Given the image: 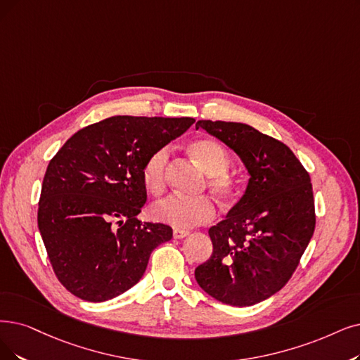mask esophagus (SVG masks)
Instances as JSON below:
<instances>
[{
  "label": "esophagus",
  "instance_id": "obj_1",
  "mask_svg": "<svg viewBox=\"0 0 360 360\" xmlns=\"http://www.w3.org/2000/svg\"><path fill=\"white\" fill-rule=\"evenodd\" d=\"M189 232L188 230H183V229H174V232H172V236H174V239H181L184 236H188Z\"/></svg>",
  "mask_w": 360,
  "mask_h": 360
}]
</instances>
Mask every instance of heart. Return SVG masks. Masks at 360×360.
I'll list each match as a JSON object with an SVG mask.
<instances>
[{
    "label": "heart",
    "instance_id": "heart-1",
    "mask_svg": "<svg viewBox=\"0 0 360 360\" xmlns=\"http://www.w3.org/2000/svg\"><path fill=\"white\" fill-rule=\"evenodd\" d=\"M188 149L198 165L207 172V188L221 202L232 204L238 198L239 188L236 179L227 171L230 156L226 148L217 140L204 137L191 141ZM168 156V148H160L141 165V183L152 195H161L167 188ZM152 217L172 227L188 229L210 223L215 217V205L205 195L191 199L169 196L152 207Z\"/></svg>",
    "mask_w": 360,
    "mask_h": 360
}]
</instances>
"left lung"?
Listing matches in <instances>:
<instances>
[{"mask_svg":"<svg viewBox=\"0 0 360 360\" xmlns=\"http://www.w3.org/2000/svg\"><path fill=\"white\" fill-rule=\"evenodd\" d=\"M198 128L233 149L251 177L245 195L208 230L212 254L195 278L224 304L252 306L283 288L313 236L310 176L288 146L247 124L202 120Z\"/></svg>","mask_w":360,"mask_h":360,"instance_id":"left-lung-1","label":"left lung"}]
</instances>
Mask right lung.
<instances>
[{"mask_svg":"<svg viewBox=\"0 0 360 360\" xmlns=\"http://www.w3.org/2000/svg\"><path fill=\"white\" fill-rule=\"evenodd\" d=\"M193 118L112 117L82 128L50 161L38 227L56 278L75 297L100 303L130 290L150 252L172 238L162 223H141L140 169Z\"/></svg>","mask_w":360,"mask_h":360,"instance_id":"1","label":"right lung"}]
</instances>
